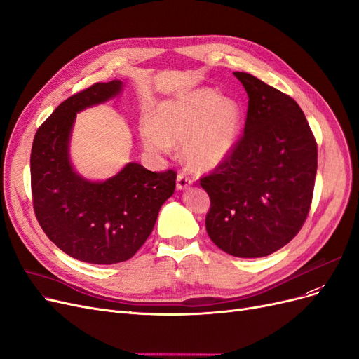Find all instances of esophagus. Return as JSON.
Segmentation results:
<instances>
[{"label":"esophagus","mask_w":359,"mask_h":359,"mask_svg":"<svg viewBox=\"0 0 359 359\" xmlns=\"http://www.w3.org/2000/svg\"><path fill=\"white\" fill-rule=\"evenodd\" d=\"M176 182H177V189H180V191L189 188L192 184V180L187 175H183V172H179Z\"/></svg>","instance_id":"esophagus-1"}]
</instances>
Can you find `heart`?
Listing matches in <instances>:
<instances>
[{
    "label": "heart",
    "mask_w": 359,
    "mask_h": 359,
    "mask_svg": "<svg viewBox=\"0 0 359 359\" xmlns=\"http://www.w3.org/2000/svg\"><path fill=\"white\" fill-rule=\"evenodd\" d=\"M241 106L213 88H196L158 104L152 121L140 126L152 152L167 154L182 142V155L194 170L207 171L231 156L241 133Z\"/></svg>",
    "instance_id": "b5f03b06"
}]
</instances>
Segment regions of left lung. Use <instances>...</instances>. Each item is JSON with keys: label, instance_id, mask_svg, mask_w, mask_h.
<instances>
[{"label": "left lung", "instance_id": "left-lung-1", "mask_svg": "<svg viewBox=\"0 0 359 359\" xmlns=\"http://www.w3.org/2000/svg\"><path fill=\"white\" fill-rule=\"evenodd\" d=\"M234 76L249 97L245 133L225 163L200 179L210 196L205 229L229 255L261 258L302 229L313 196L318 146L291 97L252 74Z\"/></svg>", "mask_w": 359, "mask_h": 359}]
</instances>
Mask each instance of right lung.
<instances>
[{
    "label": "right lung",
    "mask_w": 359,
    "mask_h": 359,
    "mask_svg": "<svg viewBox=\"0 0 359 359\" xmlns=\"http://www.w3.org/2000/svg\"><path fill=\"white\" fill-rule=\"evenodd\" d=\"M122 85L95 83L67 98L41 123L31 149L32 205L40 226L67 255L89 264L134 257L176 188V171L154 172L137 163L104 182L74 171L68 144L76 113L116 97Z\"/></svg>",
    "instance_id": "1"
}]
</instances>
